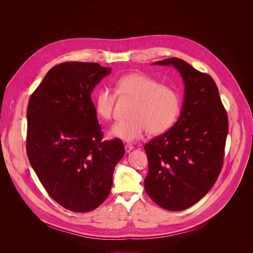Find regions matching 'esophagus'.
<instances>
[{"instance_id":"obj_1","label":"esophagus","mask_w":253,"mask_h":253,"mask_svg":"<svg viewBox=\"0 0 253 253\" xmlns=\"http://www.w3.org/2000/svg\"><path fill=\"white\" fill-rule=\"evenodd\" d=\"M133 149H134V147H133L132 145H130V144H127V145H125V151H126V153L131 152Z\"/></svg>"}]
</instances>
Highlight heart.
I'll return each instance as SVG.
<instances>
[{
	"instance_id": "heart-1",
	"label": "heart",
	"mask_w": 253,
	"mask_h": 253,
	"mask_svg": "<svg viewBox=\"0 0 253 253\" xmlns=\"http://www.w3.org/2000/svg\"><path fill=\"white\" fill-rule=\"evenodd\" d=\"M116 92L134 100L130 111L132 118L116 122L109 130L111 136L126 142L139 139L146 131L152 135L166 132L176 122L181 109V98L174 88L142 73L121 76L116 81ZM116 94L109 88L97 91L93 102L98 117L111 119Z\"/></svg>"
}]
</instances>
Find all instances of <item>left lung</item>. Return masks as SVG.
I'll list each match as a JSON object with an SVG mask.
<instances>
[{"label":"left lung","instance_id":"8db88e82","mask_svg":"<svg viewBox=\"0 0 253 253\" xmlns=\"http://www.w3.org/2000/svg\"><path fill=\"white\" fill-rule=\"evenodd\" d=\"M152 65L176 68L185 94L177 122L144 146L148 158L144 187L160 207L181 211L206 195L220 174L228 119L218 88L208 74L179 58Z\"/></svg>","mask_w":253,"mask_h":253}]
</instances>
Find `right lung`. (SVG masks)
<instances>
[{
  "label": "right lung",
  "mask_w": 253,
  "mask_h": 253,
  "mask_svg": "<svg viewBox=\"0 0 253 253\" xmlns=\"http://www.w3.org/2000/svg\"><path fill=\"white\" fill-rule=\"evenodd\" d=\"M110 73L98 63H62L49 70L29 100V161L49 195L74 212L104 202L125 153L120 139L102 140L91 99L95 86Z\"/></svg>",
  "instance_id": "obj_1"
}]
</instances>
